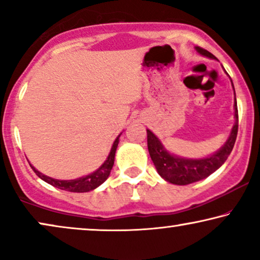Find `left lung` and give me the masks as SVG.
<instances>
[{"mask_svg": "<svg viewBox=\"0 0 260 260\" xmlns=\"http://www.w3.org/2000/svg\"><path fill=\"white\" fill-rule=\"evenodd\" d=\"M195 49L200 55L216 60L215 56L212 53L206 51V49L200 47H195ZM234 118H236V122L233 124L232 130H231V134L225 144L219 150L213 152L212 155H208L202 158H187L172 154L165 148L159 138L152 131L147 129L148 150L158 175L162 179H165L167 182L179 184V186H186V184L204 180L214 173L215 170H218L229 157L237 140L238 108L236 92H234Z\"/></svg>", "mask_w": 260, "mask_h": 260, "instance_id": "8db88e82", "label": "left lung"}]
</instances>
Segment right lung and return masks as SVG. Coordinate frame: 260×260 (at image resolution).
I'll list each match as a JSON object with an SVG mask.
<instances>
[{
  "mask_svg": "<svg viewBox=\"0 0 260 260\" xmlns=\"http://www.w3.org/2000/svg\"><path fill=\"white\" fill-rule=\"evenodd\" d=\"M120 135H118V137L116 138L115 142H113L111 150L109 152L108 158L105 159L104 163L99 167L97 170H94L93 173L88 174V175L78 177V179L74 180H58V179H53V177H49L45 174H42L39 172L38 169H35L33 166L30 165L31 169L34 170L35 174L40 177L41 180H44L45 182H47L51 184L53 187L59 188V189L62 190H67V191H73V193H86V191L93 190L95 188L101 186L102 183H104L106 179L110 176V173H111V169L113 167V163H115V155H116V150L117 147H118L119 143V137Z\"/></svg>",
  "mask_w": 260,
  "mask_h": 260,
  "instance_id": "right-lung-1",
  "label": "right lung"
}]
</instances>
